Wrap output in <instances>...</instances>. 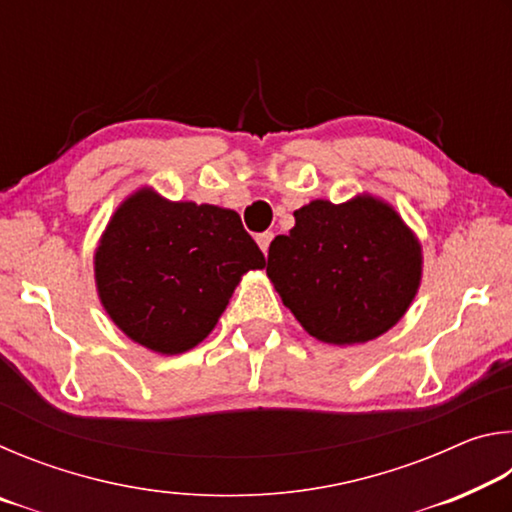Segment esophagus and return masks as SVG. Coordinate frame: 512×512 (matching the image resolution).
<instances>
[{"label": "esophagus", "mask_w": 512, "mask_h": 512, "mask_svg": "<svg viewBox=\"0 0 512 512\" xmlns=\"http://www.w3.org/2000/svg\"><path fill=\"white\" fill-rule=\"evenodd\" d=\"M255 239H257L259 248H262V253L266 255L268 253V246H271V241H273V232H262V235H257Z\"/></svg>", "instance_id": "esophagus-1"}]
</instances>
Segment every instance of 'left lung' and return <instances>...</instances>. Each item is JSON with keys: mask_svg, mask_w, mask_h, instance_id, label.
<instances>
[{"mask_svg": "<svg viewBox=\"0 0 512 512\" xmlns=\"http://www.w3.org/2000/svg\"><path fill=\"white\" fill-rule=\"evenodd\" d=\"M268 248L266 275L314 339L368 343L400 323L422 282V246L391 203L316 198Z\"/></svg>", "mask_w": 512, "mask_h": 512, "instance_id": "left-lung-1", "label": "left lung"}]
</instances>
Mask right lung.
Segmentation results:
<instances>
[{"instance_id": "obj_1", "label": "right lung", "mask_w": 512, "mask_h": 512, "mask_svg": "<svg viewBox=\"0 0 512 512\" xmlns=\"http://www.w3.org/2000/svg\"><path fill=\"white\" fill-rule=\"evenodd\" d=\"M264 255L235 210L169 201L140 187L119 203L94 250L103 309L128 339L183 354L207 339Z\"/></svg>"}]
</instances>
